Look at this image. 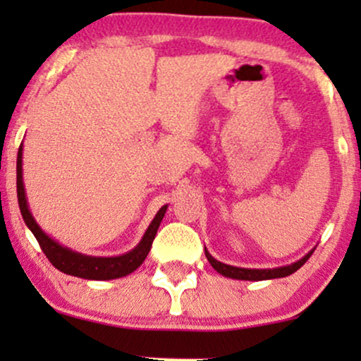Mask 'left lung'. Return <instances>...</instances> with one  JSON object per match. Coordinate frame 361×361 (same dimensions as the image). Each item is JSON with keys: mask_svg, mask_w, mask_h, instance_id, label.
<instances>
[{"mask_svg": "<svg viewBox=\"0 0 361 361\" xmlns=\"http://www.w3.org/2000/svg\"><path fill=\"white\" fill-rule=\"evenodd\" d=\"M312 252H314V250H310L307 255L302 256L299 261H295V263H292V264H287V267L263 268V270H261V268H239V267H231V264L221 263V261L215 259L207 250H205V256H207V259H209V263L212 264L214 270L217 273H221V275H224V276H227V279L259 281V280L283 279V276L292 275V273H295L297 270H299L302 264H304L305 261L310 258V255H312Z\"/></svg>", "mask_w": 361, "mask_h": 361, "instance_id": "1", "label": "left lung"}]
</instances>
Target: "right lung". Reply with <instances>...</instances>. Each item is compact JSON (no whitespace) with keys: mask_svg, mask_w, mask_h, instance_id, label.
Returning a JSON list of instances; mask_svg holds the SVG:
<instances>
[{"mask_svg":"<svg viewBox=\"0 0 361 361\" xmlns=\"http://www.w3.org/2000/svg\"><path fill=\"white\" fill-rule=\"evenodd\" d=\"M22 157H23V144L18 149V157H16V195H18V205L20 212L28 229L35 235L42 247L44 255L47 256L49 261L57 268V270L66 273V275L78 276V279L86 280H115L122 279V276L130 275L132 271L137 270L144 259L147 258L149 251H151L152 241H154L159 224L163 221L164 214H166L168 205H163L157 210L156 217L149 224V227L144 233L137 246L128 252L118 256H88L81 255V252L69 250L68 246H62L56 239L45 234L42 227L37 224V221L28 209L27 195H25L23 185V168H22Z\"/></svg>","mask_w":361,"mask_h":361,"instance_id":"obj_1","label":"right lung"}]
</instances>
